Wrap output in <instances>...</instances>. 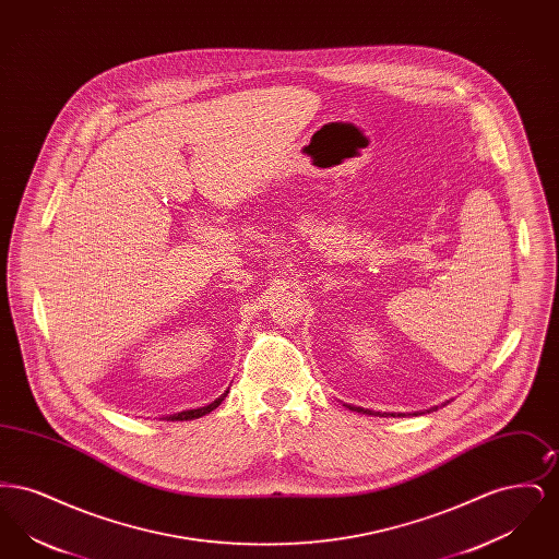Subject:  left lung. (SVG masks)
I'll return each mask as SVG.
<instances>
[{
  "instance_id": "obj_1",
  "label": "left lung",
  "mask_w": 559,
  "mask_h": 559,
  "mask_svg": "<svg viewBox=\"0 0 559 559\" xmlns=\"http://www.w3.org/2000/svg\"><path fill=\"white\" fill-rule=\"evenodd\" d=\"M347 408H352V411H358V413H369V415L372 413V411H365V408H358V406H347ZM431 411H436V408H431ZM372 415H379V413H372Z\"/></svg>"
}]
</instances>
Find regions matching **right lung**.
Instances as JSON below:
<instances>
[{
  "label": "right lung",
  "instance_id": "right-lung-1",
  "mask_svg": "<svg viewBox=\"0 0 559 559\" xmlns=\"http://www.w3.org/2000/svg\"><path fill=\"white\" fill-rule=\"evenodd\" d=\"M226 394H228V392H226ZM226 394H224V396H219L217 400H213L212 404H207V406H203V408H192V411H185V413H178V415H169V417H167V421H188V419H199V417H203V415L212 413L213 408H217V406L222 404V400L226 399Z\"/></svg>",
  "mask_w": 559,
  "mask_h": 559
}]
</instances>
